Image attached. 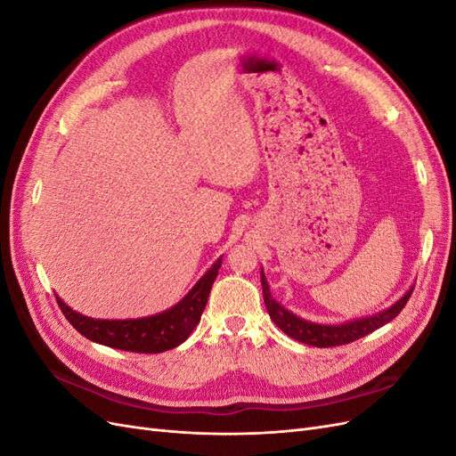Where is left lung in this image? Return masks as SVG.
Returning a JSON list of instances; mask_svg holds the SVG:
<instances>
[{
    "mask_svg": "<svg viewBox=\"0 0 456 456\" xmlns=\"http://www.w3.org/2000/svg\"><path fill=\"white\" fill-rule=\"evenodd\" d=\"M260 281H262V295H265V305L272 317V322L278 325L287 337L317 348H330V346H342V344H350L357 338L372 333V330H377L379 327L390 323L394 317L405 308L407 300L412 295V287H411L394 306H390L388 310H384L380 314L362 317V320H354L340 325H322V323H312V322L302 320V317L285 310L280 302H275L270 295V287L266 283L265 272L260 273Z\"/></svg>",
    "mask_w": 456,
    "mask_h": 456,
    "instance_id": "obj_1",
    "label": "left lung"
}]
</instances>
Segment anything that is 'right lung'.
I'll return each mask as SVG.
<instances>
[{
	"label": "right lung",
	"mask_w": 456,
	"mask_h": 456,
	"mask_svg": "<svg viewBox=\"0 0 456 456\" xmlns=\"http://www.w3.org/2000/svg\"><path fill=\"white\" fill-rule=\"evenodd\" d=\"M220 265L218 258L176 306L141 320H93L66 306L59 297L57 302L70 325L93 342L136 354L167 352L183 344L200 323Z\"/></svg>",
	"instance_id": "add662e5"
}]
</instances>
